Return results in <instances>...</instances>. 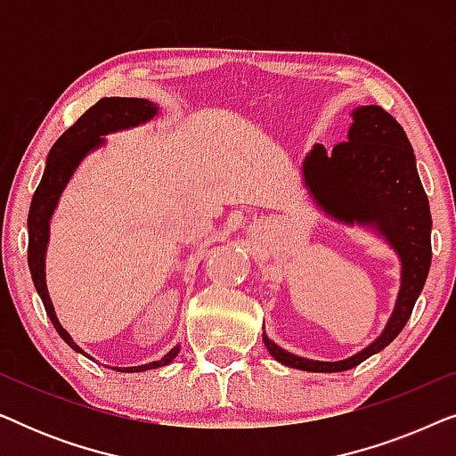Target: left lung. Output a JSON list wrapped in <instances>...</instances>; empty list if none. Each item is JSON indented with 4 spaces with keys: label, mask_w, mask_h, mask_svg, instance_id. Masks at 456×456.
I'll return each mask as SVG.
<instances>
[{
    "label": "left lung",
    "mask_w": 456,
    "mask_h": 456,
    "mask_svg": "<svg viewBox=\"0 0 456 456\" xmlns=\"http://www.w3.org/2000/svg\"><path fill=\"white\" fill-rule=\"evenodd\" d=\"M303 180L315 203L342 224L370 226L401 257V290L384 332L353 357L314 361L297 357L276 342H264L282 365L303 371H346L390 345L411 317L432 264V216L417 174L413 147L401 124L379 105L353 110L348 141L332 151L315 145L303 161Z\"/></svg>",
    "instance_id": "1"
}]
</instances>
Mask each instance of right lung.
<instances>
[{"label": "right lung", "instance_id": "right-lung-1", "mask_svg": "<svg viewBox=\"0 0 456 456\" xmlns=\"http://www.w3.org/2000/svg\"><path fill=\"white\" fill-rule=\"evenodd\" d=\"M158 114V105L147 102V99L136 97H103L85 111L58 141L53 142L52 151L47 155V166L43 172V178L37 186L33 201H30L28 211V267L30 276H33L35 289L39 292L45 311L52 320L53 328L64 338L68 346H72L77 353H83L77 342L70 338V334L60 326L58 317H55L52 298H49L47 284H45V251L49 242V220H52L55 205L60 201L61 191L66 189L68 180L72 178L80 161L89 155L93 149L103 145V134L116 133L130 126H139V124L151 120ZM180 346H174L170 353L164 354L159 361L153 363L139 365V367H114L118 371H147L155 367H164L172 363L176 357ZM85 354V353H83ZM89 357V354H86ZM93 359V357H91Z\"/></svg>", "mask_w": 456, "mask_h": 456}]
</instances>
